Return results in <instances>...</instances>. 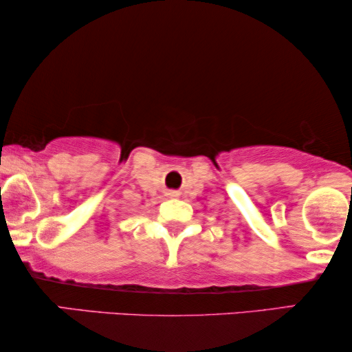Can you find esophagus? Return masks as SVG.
I'll return each instance as SVG.
<instances>
[{
  "mask_svg": "<svg viewBox=\"0 0 352 352\" xmlns=\"http://www.w3.org/2000/svg\"><path fill=\"white\" fill-rule=\"evenodd\" d=\"M168 195H170V197H176V195H177V190H170V192H168Z\"/></svg>",
  "mask_w": 352,
  "mask_h": 352,
  "instance_id": "obj_1",
  "label": "esophagus"
}]
</instances>
